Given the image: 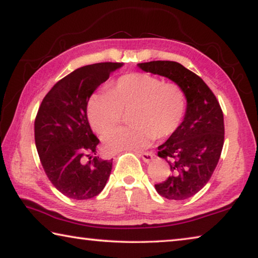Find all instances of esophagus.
Returning a JSON list of instances; mask_svg holds the SVG:
<instances>
[{
  "label": "esophagus",
  "mask_w": 258,
  "mask_h": 258,
  "mask_svg": "<svg viewBox=\"0 0 258 258\" xmlns=\"http://www.w3.org/2000/svg\"><path fill=\"white\" fill-rule=\"evenodd\" d=\"M139 156L141 157L142 160L147 164H149L150 161L154 159V154H152V152H143V154H140Z\"/></svg>",
  "instance_id": "1"
}]
</instances>
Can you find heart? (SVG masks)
<instances>
[{
  "mask_svg": "<svg viewBox=\"0 0 258 258\" xmlns=\"http://www.w3.org/2000/svg\"><path fill=\"white\" fill-rule=\"evenodd\" d=\"M186 109V98L175 83H164L148 74H128L97 92L87 102V116L98 133L119 124L123 111L128 112V127L115 128L103 135L109 152L139 151L154 139H164L180 127Z\"/></svg>",
  "mask_w": 258,
  "mask_h": 258,
  "instance_id": "obj_1",
  "label": "heart"
}]
</instances>
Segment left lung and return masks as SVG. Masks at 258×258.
Here are the masks:
<instances>
[{
    "label": "left lung",
    "instance_id": "left-lung-1",
    "mask_svg": "<svg viewBox=\"0 0 258 258\" xmlns=\"http://www.w3.org/2000/svg\"><path fill=\"white\" fill-rule=\"evenodd\" d=\"M138 67L168 78L185 93L186 109L180 127L158 147V156L167 161L172 174L155 187L166 199H187L206 185L220 159L224 143L223 112L206 83L181 63L150 61Z\"/></svg>",
    "mask_w": 258,
    "mask_h": 258
}]
</instances>
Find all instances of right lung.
Instances as JSON below:
<instances>
[{"mask_svg": "<svg viewBox=\"0 0 258 258\" xmlns=\"http://www.w3.org/2000/svg\"><path fill=\"white\" fill-rule=\"evenodd\" d=\"M121 62L76 69L60 80L41 103L35 119V145L52 184L68 198L84 200L106 186L112 159L97 156L99 139L87 119V102Z\"/></svg>", "mask_w": 258, "mask_h": 258, "instance_id": "obj_1", "label": "right lung"}]
</instances>
